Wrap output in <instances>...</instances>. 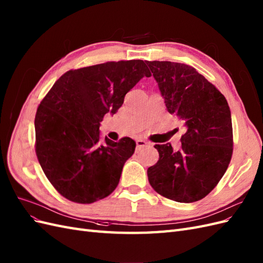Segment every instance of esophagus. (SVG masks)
<instances>
[{
	"mask_svg": "<svg viewBox=\"0 0 263 263\" xmlns=\"http://www.w3.org/2000/svg\"><path fill=\"white\" fill-rule=\"evenodd\" d=\"M136 145H137V147H138V148H143V147H149V146H152V144H151V143H148V141L143 140V139H138V140L136 141Z\"/></svg>",
	"mask_w": 263,
	"mask_h": 263,
	"instance_id": "34e87169",
	"label": "esophagus"
}]
</instances>
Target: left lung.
<instances>
[{
	"label": "left lung",
	"instance_id": "8db88e82",
	"mask_svg": "<svg viewBox=\"0 0 263 263\" xmlns=\"http://www.w3.org/2000/svg\"><path fill=\"white\" fill-rule=\"evenodd\" d=\"M167 110L183 124L181 147L156 145L157 164L147 170L155 191L170 200L202 199L222 178L233 151L229 105L215 85L186 64L146 61Z\"/></svg>",
	"mask_w": 263,
	"mask_h": 263
}]
</instances>
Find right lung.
Masks as SVG:
<instances>
[{
	"instance_id": "add662e5",
	"label": "right lung",
	"mask_w": 263,
	"mask_h": 263,
	"mask_svg": "<svg viewBox=\"0 0 263 263\" xmlns=\"http://www.w3.org/2000/svg\"><path fill=\"white\" fill-rule=\"evenodd\" d=\"M144 76V61L107 62L70 69L56 81L35 115V152L53 187L66 199L91 203L109 196L136 143L101 141L104 116L115 114Z\"/></svg>"
}]
</instances>
